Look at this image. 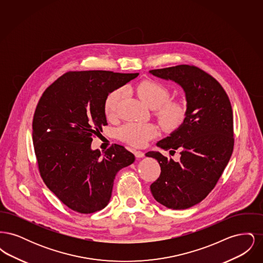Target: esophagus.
Returning <instances> with one entry per match:
<instances>
[{"label": "esophagus", "mask_w": 263, "mask_h": 263, "mask_svg": "<svg viewBox=\"0 0 263 263\" xmlns=\"http://www.w3.org/2000/svg\"><path fill=\"white\" fill-rule=\"evenodd\" d=\"M134 155L136 158H143L145 156V154L142 151L134 150Z\"/></svg>", "instance_id": "1"}]
</instances>
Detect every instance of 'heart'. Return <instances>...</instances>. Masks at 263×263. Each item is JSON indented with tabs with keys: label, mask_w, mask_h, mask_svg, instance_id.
Wrapping results in <instances>:
<instances>
[{
	"label": "heart",
	"mask_w": 263,
	"mask_h": 263,
	"mask_svg": "<svg viewBox=\"0 0 263 263\" xmlns=\"http://www.w3.org/2000/svg\"><path fill=\"white\" fill-rule=\"evenodd\" d=\"M138 97L148 107L154 108V115L164 131L174 132L179 129L186 120L187 103L182 100L170 99V89L163 84L145 80L139 83L134 88ZM122 89L112 90L104 102V111L108 118H114L122 98ZM159 130L153 123L128 122L118 130L119 138L127 144L134 147H142L147 142L157 136Z\"/></svg>",
	"instance_id": "heart-1"
}]
</instances>
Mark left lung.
<instances>
[{
  "mask_svg": "<svg viewBox=\"0 0 263 263\" xmlns=\"http://www.w3.org/2000/svg\"><path fill=\"white\" fill-rule=\"evenodd\" d=\"M150 73L179 84L188 106L183 125L157 143L164 151H180L179 161L159 152L146 154L161 166V175L151 184V191L167 208L187 209L212 191L233 154L231 101L220 83L194 65H177Z\"/></svg>",
  "mask_w": 263,
  "mask_h": 263,
  "instance_id": "obj_1",
  "label": "left lung"
}]
</instances>
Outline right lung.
<instances>
[{
	"label": "right lung",
	"instance_id": "right-lung-1",
	"mask_svg": "<svg viewBox=\"0 0 263 263\" xmlns=\"http://www.w3.org/2000/svg\"><path fill=\"white\" fill-rule=\"evenodd\" d=\"M135 74L110 71H69L44 90L32 121L38 171L44 183L73 211L90 214L109 202L119 170L135 156L114 144L92 151V138L107 125L104 102Z\"/></svg>",
	"mask_w": 263,
	"mask_h": 263
}]
</instances>
